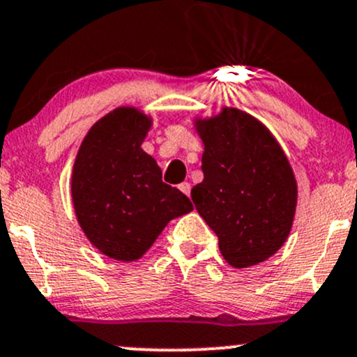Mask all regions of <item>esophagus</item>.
Listing matches in <instances>:
<instances>
[{
  "instance_id": "34e87169",
  "label": "esophagus",
  "mask_w": 357,
  "mask_h": 357,
  "mask_svg": "<svg viewBox=\"0 0 357 357\" xmlns=\"http://www.w3.org/2000/svg\"><path fill=\"white\" fill-rule=\"evenodd\" d=\"M178 188L183 191V193L186 195V197H190V191H191V185H190V183H181V185H179Z\"/></svg>"
}]
</instances>
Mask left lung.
Wrapping results in <instances>:
<instances>
[{"label": "left lung", "mask_w": 357, "mask_h": 357, "mask_svg": "<svg viewBox=\"0 0 357 357\" xmlns=\"http://www.w3.org/2000/svg\"><path fill=\"white\" fill-rule=\"evenodd\" d=\"M205 178L191 190L217 234L223 259L249 268L281 249L295 220L298 186L291 164L262 121L237 108L195 119Z\"/></svg>", "instance_id": "obj_1"}]
</instances>
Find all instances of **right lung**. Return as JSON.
Returning <instances> with one entry per match:
<instances>
[{"label": "right lung", "mask_w": 357, "mask_h": 357, "mask_svg": "<svg viewBox=\"0 0 357 357\" xmlns=\"http://www.w3.org/2000/svg\"><path fill=\"white\" fill-rule=\"evenodd\" d=\"M152 116L120 107L89 128L70 176L74 213L86 238L115 261L140 259L172 218L193 210L190 198L162 183L142 149Z\"/></svg>", "instance_id": "obj_1"}]
</instances>
